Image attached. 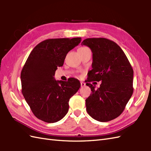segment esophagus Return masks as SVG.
I'll return each instance as SVG.
<instances>
[{
	"instance_id": "obj_1",
	"label": "esophagus",
	"mask_w": 151,
	"mask_h": 151,
	"mask_svg": "<svg viewBox=\"0 0 151 151\" xmlns=\"http://www.w3.org/2000/svg\"><path fill=\"white\" fill-rule=\"evenodd\" d=\"M81 87L82 88H83V87H84V86H86V84L84 82H81Z\"/></svg>"
}]
</instances>
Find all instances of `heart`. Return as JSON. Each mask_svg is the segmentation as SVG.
<instances>
[{
    "mask_svg": "<svg viewBox=\"0 0 151 151\" xmlns=\"http://www.w3.org/2000/svg\"><path fill=\"white\" fill-rule=\"evenodd\" d=\"M87 49V47H81L80 48V49L78 50H81V49Z\"/></svg>",
    "mask_w": 151,
    "mask_h": 151,
    "instance_id": "heart-1",
    "label": "heart"
}]
</instances>
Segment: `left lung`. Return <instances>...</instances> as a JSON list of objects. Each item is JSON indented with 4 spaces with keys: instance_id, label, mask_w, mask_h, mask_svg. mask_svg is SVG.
<instances>
[{
    "instance_id": "1",
    "label": "left lung",
    "mask_w": 151,
    "mask_h": 151,
    "mask_svg": "<svg viewBox=\"0 0 151 151\" xmlns=\"http://www.w3.org/2000/svg\"><path fill=\"white\" fill-rule=\"evenodd\" d=\"M82 45L93 53L92 69L87 85L92 93L86 99V110L94 119L110 121L122 114L132 97L134 70L124 52L118 45L106 38H88ZM102 81L97 90L90 84Z\"/></svg>"
}]
</instances>
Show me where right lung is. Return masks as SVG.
Instances as JSON below:
<instances>
[{
	"label": "right lung",
	"mask_w": 151,
	"mask_h": 151,
	"mask_svg": "<svg viewBox=\"0 0 151 151\" xmlns=\"http://www.w3.org/2000/svg\"><path fill=\"white\" fill-rule=\"evenodd\" d=\"M81 37L43 41L32 50L21 73L22 93L34 115L46 123H56L69 110L70 98L81 83L70 78L56 81L58 67L63 65L67 54L81 43Z\"/></svg>",
	"instance_id": "obj_1"
}]
</instances>
